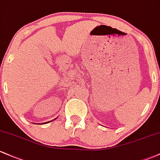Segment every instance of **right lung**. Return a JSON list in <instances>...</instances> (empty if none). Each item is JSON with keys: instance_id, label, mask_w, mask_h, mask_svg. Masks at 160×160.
Here are the masks:
<instances>
[{"instance_id": "1", "label": "right lung", "mask_w": 160, "mask_h": 160, "mask_svg": "<svg viewBox=\"0 0 160 160\" xmlns=\"http://www.w3.org/2000/svg\"><path fill=\"white\" fill-rule=\"evenodd\" d=\"M55 119L56 118H54V120H55ZM51 122H52V121H51ZM48 122H45V123H48Z\"/></svg>"}]
</instances>
